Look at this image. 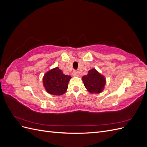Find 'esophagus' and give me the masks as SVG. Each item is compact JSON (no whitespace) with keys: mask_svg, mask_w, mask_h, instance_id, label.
Instances as JSON below:
<instances>
[{"mask_svg":"<svg viewBox=\"0 0 147 147\" xmlns=\"http://www.w3.org/2000/svg\"><path fill=\"white\" fill-rule=\"evenodd\" d=\"M73 76H75V77H78L79 75V72H77V71H74L73 72Z\"/></svg>","mask_w":147,"mask_h":147,"instance_id":"esophagus-1","label":"esophagus"}]
</instances>
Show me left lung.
I'll return each mask as SVG.
<instances>
[{
    "label": "left lung",
    "instance_id": "left-lung-1",
    "mask_svg": "<svg viewBox=\"0 0 147 147\" xmlns=\"http://www.w3.org/2000/svg\"><path fill=\"white\" fill-rule=\"evenodd\" d=\"M84 85L86 90L92 94H99L104 90L106 83L105 78L95 69L88 71L86 75L82 77Z\"/></svg>",
    "mask_w": 147,
    "mask_h": 147
}]
</instances>
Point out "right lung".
Returning <instances> with one entry per match:
<instances>
[{"label": "right lung", "mask_w": 147, "mask_h": 147, "mask_svg": "<svg viewBox=\"0 0 147 147\" xmlns=\"http://www.w3.org/2000/svg\"><path fill=\"white\" fill-rule=\"evenodd\" d=\"M70 75H64L58 67L49 70L43 78V86L49 94L52 95H63L68 88L70 78Z\"/></svg>", "instance_id": "1"}]
</instances>
